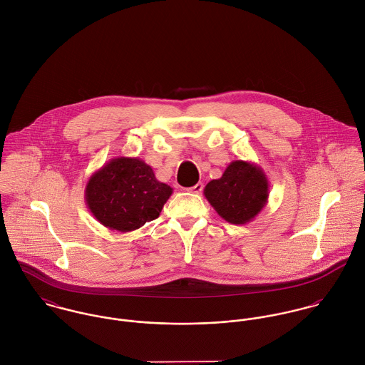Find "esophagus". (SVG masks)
Masks as SVG:
<instances>
[{"label":"esophagus","mask_w":365,"mask_h":365,"mask_svg":"<svg viewBox=\"0 0 365 365\" xmlns=\"http://www.w3.org/2000/svg\"><path fill=\"white\" fill-rule=\"evenodd\" d=\"M202 190H204V184H202V182H198V184H195L194 187L188 188L187 191H188V192H192V194H200Z\"/></svg>","instance_id":"34e87169"}]
</instances>
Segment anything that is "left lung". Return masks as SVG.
Returning a JSON list of instances; mask_svg holds the SVG:
<instances>
[{
	"label": "left lung",
	"mask_w": 365,
	"mask_h": 365,
	"mask_svg": "<svg viewBox=\"0 0 365 365\" xmlns=\"http://www.w3.org/2000/svg\"><path fill=\"white\" fill-rule=\"evenodd\" d=\"M204 195L222 219L232 225H245L267 205L269 184L257 164L235 160L220 178L209 181Z\"/></svg>",
	"instance_id": "8db88e82"
}]
</instances>
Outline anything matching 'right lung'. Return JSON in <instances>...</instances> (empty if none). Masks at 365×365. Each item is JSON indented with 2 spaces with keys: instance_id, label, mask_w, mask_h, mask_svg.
<instances>
[{
  "instance_id": "right-lung-1",
  "label": "right lung",
  "mask_w": 365,
  "mask_h": 365,
  "mask_svg": "<svg viewBox=\"0 0 365 365\" xmlns=\"http://www.w3.org/2000/svg\"><path fill=\"white\" fill-rule=\"evenodd\" d=\"M171 194L143 160L115 157L90 177L84 198L101 225L126 233L158 217Z\"/></svg>"
}]
</instances>
